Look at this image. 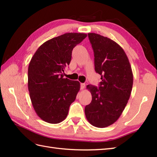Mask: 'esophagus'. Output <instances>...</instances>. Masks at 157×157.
Returning <instances> with one entry per match:
<instances>
[{
    "instance_id": "34e87169",
    "label": "esophagus",
    "mask_w": 157,
    "mask_h": 157,
    "mask_svg": "<svg viewBox=\"0 0 157 157\" xmlns=\"http://www.w3.org/2000/svg\"><path fill=\"white\" fill-rule=\"evenodd\" d=\"M80 86H80L81 90H84V89L85 88V87H86V84H84V83H82Z\"/></svg>"
}]
</instances>
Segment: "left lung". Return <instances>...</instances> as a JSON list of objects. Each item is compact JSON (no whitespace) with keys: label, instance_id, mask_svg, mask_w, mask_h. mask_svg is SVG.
<instances>
[{"label":"left lung","instance_id":"8db88e82","mask_svg":"<svg viewBox=\"0 0 157 157\" xmlns=\"http://www.w3.org/2000/svg\"><path fill=\"white\" fill-rule=\"evenodd\" d=\"M94 53L96 73L101 75L98 89L86 86L92 94V102L86 106L88 122L96 128L113 124L124 110L131 95L133 73L125 51L117 43L107 37L89 33Z\"/></svg>","mask_w":157,"mask_h":157}]
</instances>
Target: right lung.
I'll return each mask as SVG.
<instances>
[{"instance_id": "1", "label": "right lung", "mask_w": 157, "mask_h": 157, "mask_svg": "<svg viewBox=\"0 0 157 157\" xmlns=\"http://www.w3.org/2000/svg\"><path fill=\"white\" fill-rule=\"evenodd\" d=\"M87 34L66 33L40 46L28 67V90L34 111L49 123L65 119L69 106L80 89V83L63 78L66 65L71 60L73 48Z\"/></svg>"}]
</instances>
